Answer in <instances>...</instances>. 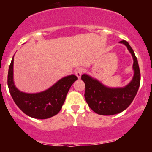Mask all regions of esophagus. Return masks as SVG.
I'll use <instances>...</instances> for the list:
<instances>
[{
	"mask_svg": "<svg viewBox=\"0 0 152 152\" xmlns=\"http://www.w3.org/2000/svg\"><path fill=\"white\" fill-rule=\"evenodd\" d=\"M75 75H76V76H77L78 78H80V76L82 75L83 72H84V69H83L82 68H77V69L75 70Z\"/></svg>",
	"mask_w": 152,
	"mask_h": 152,
	"instance_id": "1",
	"label": "esophagus"
}]
</instances>
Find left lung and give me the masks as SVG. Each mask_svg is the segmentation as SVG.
Listing matches in <instances>:
<instances>
[{"label":"left lung","mask_w":152,"mask_h":152,"mask_svg":"<svg viewBox=\"0 0 152 152\" xmlns=\"http://www.w3.org/2000/svg\"><path fill=\"white\" fill-rule=\"evenodd\" d=\"M119 42L127 46L133 58L135 74L128 85L123 88H109L88 75L81 76V80L85 84L86 101L94 112L100 115L110 116L125 110L134 100L140 85V70L133 49L126 40H122Z\"/></svg>","instance_id":"8db88e82"}]
</instances>
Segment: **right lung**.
<instances>
[{"instance_id":"1","label":"right lung","mask_w":152,"mask_h":152,"mask_svg":"<svg viewBox=\"0 0 152 152\" xmlns=\"http://www.w3.org/2000/svg\"><path fill=\"white\" fill-rule=\"evenodd\" d=\"M13 57L9 67L7 85L10 95L17 107L30 117L48 119L58 113L62 107L71 86L77 77L70 75L61 78L52 88L38 94L21 92L14 86L13 80Z\"/></svg>"}]
</instances>
